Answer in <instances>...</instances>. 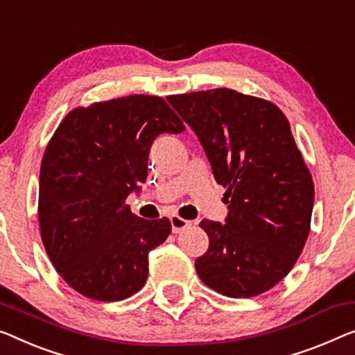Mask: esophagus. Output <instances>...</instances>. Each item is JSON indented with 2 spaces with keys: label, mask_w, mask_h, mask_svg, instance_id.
<instances>
[{
  "label": "esophagus",
  "mask_w": 355,
  "mask_h": 355,
  "mask_svg": "<svg viewBox=\"0 0 355 355\" xmlns=\"http://www.w3.org/2000/svg\"><path fill=\"white\" fill-rule=\"evenodd\" d=\"M171 225H172V231L178 234V232H182L184 230H188L189 226H191V221L182 218V216L178 215H172L171 216Z\"/></svg>",
  "instance_id": "1"
}]
</instances>
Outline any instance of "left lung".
I'll return each mask as SVG.
<instances>
[{
  "mask_svg": "<svg viewBox=\"0 0 355 355\" xmlns=\"http://www.w3.org/2000/svg\"><path fill=\"white\" fill-rule=\"evenodd\" d=\"M168 103L202 145L228 216L199 223L209 250L199 279L225 296L268 292L295 266L308 239L314 183L285 114L268 100L232 89L171 95Z\"/></svg>",
  "mask_w": 355,
  "mask_h": 355,
  "instance_id": "8db88e82",
  "label": "left lung"
}]
</instances>
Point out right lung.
<instances>
[{"label":"right lung","instance_id":"1","mask_svg":"<svg viewBox=\"0 0 355 355\" xmlns=\"http://www.w3.org/2000/svg\"><path fill=\"white\" fill-rule=\"evenodd\" d=\"M183 130L166 100L144 94L75 108L57 127L41 162L40 230L76 292L121 301L145 285L148 253L172 226L134 215L125 199L145 183L156 137Z\"/></svg>","mask_w":355,"mask_h":355}]
</instances>
